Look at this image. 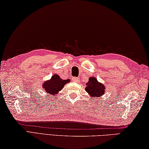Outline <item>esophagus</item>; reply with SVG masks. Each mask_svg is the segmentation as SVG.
Instances as JSON below:
<instances>
[{
  "label": "esophagus",
  "instance_id": "1",
  "mask_svg": "<svg viewBox=\"0 0 149 149\" xmlns=\"http://www.w3.org/2000/svg\"><path fill=\"white\" fill-rule=\"evenodd\" d=\"M72 81H75V82H77V83H78L79 81V78H78V77H73L72 78Z\"/></svg>",
  "mask_w": 149,
  "mask_h": 149
}]
</instances>
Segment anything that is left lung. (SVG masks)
Wrapping results in <instances>:
<instances>
[{
	"instance_id": "left-lung-1",
	"label": "left lung",
	"mask_w": 149,
	"mask_h": 149,
	"mask_svg": "<svg viewBox=\"0 0 149 149\" xmlns=\"http://www.w3.org/2000/svg\"><path fill=\"white\" fill-rule=\"evenodd\" d=\"M85 91L92 97H100L104 95L105 88L104 84L98 81L94 77H89L88 81L86 83Z\"/></svg>"
}]
</instances>
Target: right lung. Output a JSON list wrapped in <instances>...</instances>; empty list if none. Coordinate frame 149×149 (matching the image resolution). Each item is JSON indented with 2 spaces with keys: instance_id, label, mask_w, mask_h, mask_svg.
Listing matches in <instances>:
<instances>
[{
  "instance_id": "right-lung-1",
  "label": "right lung",
  "mask_w": 149,
  "mask_h": 149,
  "mask_svg": "<svg viewBox=\"0 0 149 149\" xmlns=\"http://www.w3.org/2000/svg\"><path fill=\"white\" fill-rule=\"evenodd\" d=\"M70 81V79H62L58 75L55 74L51 77L50 80L43 83L42 87L46 93L56 96V94L64 88V86Z\"/></svg>"
}]
</instances>
